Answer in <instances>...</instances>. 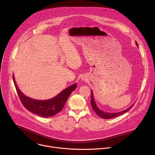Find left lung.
Masks as SVG:
<instances>
[{
  "instance_id": "8db88e82",
  "label": "left lung",
  "mask_w": 155,
  "mask_h": 155,
  "mask_svg": "<svg viewBox=\"0 0 155 155\" xmlns=\"http://www.w3.org/2000/svg\"><path fill=\"white\" fill-rule=\"evenodd\" d=\"M136 45H137V43L136 42ZM91 106L93 109L94 110V111L96 112V114H97V115L98 116H99L100 117H101L102 118L104 119H110V118H115L118 116H120L126 112H127V111L134 106V104H132L130 107H129V108H127V109L123 110L122 112H117V113H107L105 112H103L101 110H100L98 107L97 106V105L96 104V102L94 101V96L93 94V91H91Z\"/></svg>"
}]
</instances>
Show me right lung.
<instances>
[{"instance_id":"add662e5","label":"right lung","mask_w":155,"mask_h":155,"mask_svg":"<svg viewBox=\"0 0 155 155\" xmlns=\"http://www.w3.org/2000/svg\"><path fill=\"white\" fill-rule=\"evenodd\" d=\"M13 80L18 95L24 107L29 112L45 118L53 117L59 113L63 108L70 94L77 87V83H75L65 88L58 95L52 99L38 101L25 96L19 90L15 81L14 75H13Z\"/></svg>"}]
</instances>
